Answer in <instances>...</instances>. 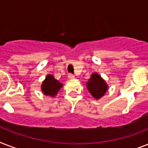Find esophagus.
Masks as SVG:
<instances>
[{
	"label": "esophagus",
	"instance_id": "1",
	"mask_svg": "<svg viewBox=\"0 0 148 148\" xmlns=\"http://www.w3.org/2000/svg\"><path fill=\"white\" fill-rule=\"evenodd\" d=\"M67 77H68V79H71V80H72V79L74 78V75H73L72 74H69L68 75H67Z\"/></svg>",
	"mask_w": 148,
	"mask_h": 148
}]
</instances>
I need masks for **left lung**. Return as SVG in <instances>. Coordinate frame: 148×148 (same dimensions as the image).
Returning <instances> with one entry per match:
<instances>
[{
	"instance_id": "8db88e82",
	"label": "left lung",
	"mask_w": 148,
	"mask_h": 148,
	"mask_svg": "<svg viewBox=\"0 0 148 148\" xmlns=\"http://www.w3.org/2000/svg\"><path fill=\"white\" fill-rule=\"evenodd\" d=\"M87 88L95 99H100L108 90V84L97 73H93L87 82Z\"/></svg>"
}]
</instances>
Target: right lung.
Segmentation results:
<instances>
[{
	"instance_id": "right-lung-1",
	"label": "right lung",
	"mask_w": 148,
	"mask_h": 148,
	"mask_svg": "<svg viewBox=\"0 0 148 148\" xmlns=\"http://www.w3.org/2000/svg\"><path fill=\"white\" fill-rule=\"evenodd\" d=\"M62 84L60 83L58 80H56L53 75L48 74L45 81L42 82L41 90L45 95L53 97L57 95L59 90L62 88Z\"/></svg>"
}]
</instances>
